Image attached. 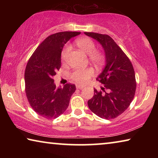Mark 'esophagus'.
Listing matches in <instances>:
<instances>
[{
    "mask_svg": "<svg viewBox=\"0 0 158 158\" xmlns=\"http://www.w3.org/2000/svg\"><path fill=\"white\" fill-rule=\"evenodd\" d=\"M84 85H76V88L77 89H84Z\"/></svg>",
    "mask_w": 158,
    "mask_h": 158,
    "instance_id": "1",
    "label": "esophagus"
}]
</instances>
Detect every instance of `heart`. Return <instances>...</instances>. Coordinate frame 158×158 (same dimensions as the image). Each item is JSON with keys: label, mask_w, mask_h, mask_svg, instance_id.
<instances>
[{"label": "heart", "mask_w": 158, "mask_h": 158, "mask_svg": "<svg viewBox=\"0 0 158 158\" xmlns=\"http://www.w3.org/2000/svg\"><path fill=\"white\" fill-rule=\"evenodd\" d=\"M76 44L83 52L89 54V59L92 63L96 65H99L105 60L103 53L100 51L95 50V44L91 39L89 37H82L76 41ZM70 52V47L66 45L63 48L61 52V59L63 61L67 60ZM93 70L91 68L86 69H77L71 73L70 78L80 84H84L93 76Z\"/></svg>", "instance_id": "b5f03b06"}]
</instances>
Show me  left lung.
<instances>
[{
    "label": "left lung",
    "mask_w": 158,
    "mask_h": 158,
    "mask_svg": "<svg viewBox=\"0 0 158 158\" xmlns=\"http://www.w3.org/2000/svg\"><path fill=\"white\" fill-rule=\"evenodd\" d=\"M100 43L105 51L106 65L96 80L104 84L94 90V95L88 101L90 111L102 118L110 120L123 113L135 97V74L128 57L107 35L87 33Z\"/></svg>",
    "instance_id": "obj_1"
}]
</instances>
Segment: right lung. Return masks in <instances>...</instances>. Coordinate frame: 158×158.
<instances>
[{
	"instance_id": "1",
	"label": "right lung",
	"mask_w": 158,
	"mask_h": 158,
	"mask_svg": "<svg viewBox=\"0 0 158 158\" xmlns=\"http://www.w3.org/2000/svg\"><path fill=\"white\" fill-rule=\"evenodd\" d=\"M80 33L65 31L51 35L28 60L24 74L26 97L33 110L44 118H56L63 114L75 91L74 84L56 87L53 78L61 66L64 45Z\"/></svg>"
}]
</instances>
